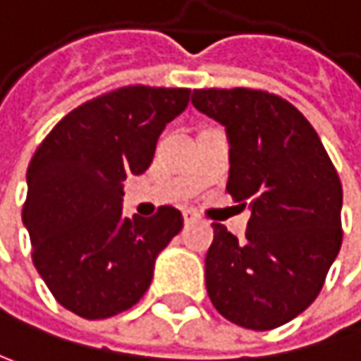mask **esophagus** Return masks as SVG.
Instances as JSON below:
<instances>
[{
	"label": "esophagus",
	"mask_w": 361,
	"mask_h": 361,
	"mask_svg": "<svg viewBox=\"0 0 361 361\" xmlns=\"http://www.w3.org/2000/svg\"><path fill=\"white\" fill-rule=\"evenodd\" d=\"M183 218H185V224H193V221L199 219V214L195 209H185L183 212Z\"/></svg>",
	"instance_id": "1"
}]
</instances>
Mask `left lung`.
Returning a JSON list of instances; mask_svg holds the SVG:
<instances>
[{
  "instance_id": "8db88e82",
  "label": "left lung",
  "mask_w": 361,
  "mask_h": 361,
  "mask_svg": "<svg viewBox=\"0 0 361 361\" xmlns=\"http://www.w3.org/2000/svg\"><path fill=\"white\" fill-rule=\"evenodd\" d=\"M191 100L226 127V189L252 212L243 243L214 224L205 257L209 300L238 326H281L317 300L341 248L339 174L314 127L286 98L250 88H201Z\"/></svg>"
}]
</instances>
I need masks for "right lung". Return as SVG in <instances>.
<instances>
[{"mask_svg":"<svg viewBox=\"0 0 361 361\" xmlns=\"http://www.w3.org/2000/svg\"><path fill=\"white\" fill-rule=\"evenodd\" d=\"M189 88L123 86L65 115L37 147L22 219L32 263L55 300L96 321L147 292L160 250L183 216L162 205L152 218H123V180L152 164L158 135L189 104Z\"/></svg>","mask_w":361,"mask_h":361,"instance_id":"add662e5","label":"right lung"}]
</instances>
